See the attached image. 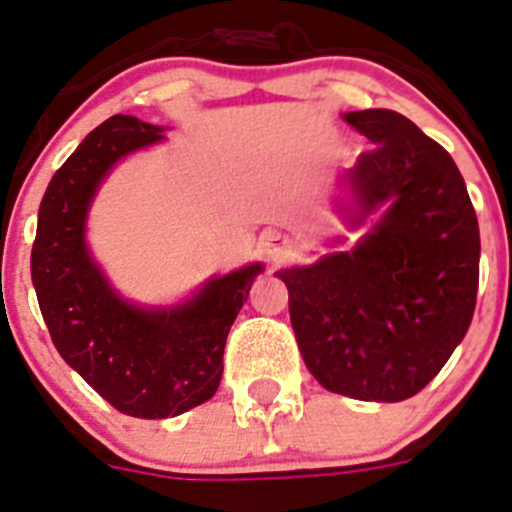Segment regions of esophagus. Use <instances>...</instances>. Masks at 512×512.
I'll list each match as a JSON object with an SVG mask.
<instances>
[{
  "instance_id": "1",
  "label": "esophagus",
  "mask_w": 512,
  "mask_h": 512,
  "mask_svg": "<svg viewBox=\"0 0 512 512\" xmlns=\"http://www.w3.org/2000/svg\"><path fill=\"white\" fill-rule=\"evenodd\" d=\"M260 250H262V255H267V260H272L275 265H280V262H288L290 257L295 255L293 240H288V237L280 232H262Z\"/></svg>"
}]
</instances>
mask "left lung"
<instances>
[{"label": "left lung", "mask_w": 512, "mask_h": 512, "mask_svg": "<svg viewBox=\"0 0 512 512\" xmlns=\"http://www.w3.org/2000/svg\"><path fill=\"white\" fill-rule=\"evenodd\" d=\"M343 121L374 148L341 176L333 209L348 229L379 219L348 250L275 275L315 381L394 404L419 394L470 328L480 229L452 156L409 118L369 108Z\"/></svg>", "instance_id": "8db88e82"}]
</instances>
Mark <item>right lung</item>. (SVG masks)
Instances as JSON below:
<instances>
[{
    "mask_svg": "<svg viewBox=\"0 0 512 512\" xmlns=\"http://www.w3.org/2000/svg\"><path fill=\"white\" fill-rule=\"evenodd\" d=\"M161 126L113 116L83 138L52 176L37 214L32 285L57 353L128 417H179L214 396L227 333L265 267L250 262L209 278L174 305L123 298L95 262L85 232L105 176L126 156L164 141Z\"/></svg>",
    "mask_w": 512,
    "mask_h": 512,
    "instance_id": "right-lung-1",
    "label": "right lung"
}]
</instances>
